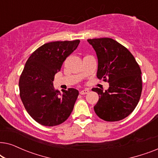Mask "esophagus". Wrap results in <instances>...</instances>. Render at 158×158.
I'll use <instances>...</instances> for the list:
<instances>
[{
  "label": "esophagus",
  "mask_w": 158,
  "mask_h": 158,
  "mask_svg": "<svg viewBox=\"0 0 158 158\" xmlns=\"http://www.w3.org/2000/svg\"><path fill=\"white\" fill-rule=\"evenodd\" d=\"M88 92H89V90H88V89H84V90H81L80 94H81V95H85V94H87Z\"/></svg>",
  "instance_id": "obj_1"
}]
</instances>
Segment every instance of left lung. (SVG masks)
Returning <instances> with one entry per match:
<instances>
[{
  "instance_id": "1",
  "label": "left lung",
  "mask_w": 158,
  "mask_h": 158,
  "mask_svg": "<svg viewBox=\"0 0 158 158\" xmlns=\"http://www.w3.org/2000/svg\"><path fill=\"white\" fill-rule=\"evenodd\" d=\"M98 57L97 77L109 83L104 92L93 88L99 95L95 113L106 122L124 119L137 106L141 96V69L130 52L111 38L88 40Z\"/></svg>"
}]
</instances>
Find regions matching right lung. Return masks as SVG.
<instances>
[{"instance_id":"obj_1","label":"right lung","mask_w":158,"mask_h":158,"mask_svg":"<svg viewBox=\"0 0 158 158\" xmlns=\"http://www.w3.org/2000/svg\"><path fill=\"white\" fill-rule=\"evenodd\" d=\"M79 43L78 40L47 43L36 49L26 62L19 78V94L28 114L43 126L62 124L73 111L78 90L68 88L61 94L54 88L53 81Z\"/></svg>"}]
</instances>
